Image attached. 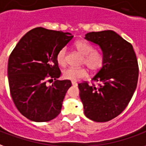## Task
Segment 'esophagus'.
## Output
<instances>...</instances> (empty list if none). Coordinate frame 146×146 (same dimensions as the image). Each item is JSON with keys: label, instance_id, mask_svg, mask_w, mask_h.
Listing matches in <instances>:
<instances>
[{"label": "esophagus", "instance_id": "34e87169", "mask_svg": "<svg viewBox=\"0 0 146 146\" xmlns=\"http://www.w3.org/2000/svg\"><path fill=\"white\" fill-rule=\"evenodd\" d=\"M72 86H78V83L77 82H72Z\"/></svg>", "mask_w": 146, "mask_h": 146}]
</instances>
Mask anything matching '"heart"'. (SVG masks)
<instances>
[{"label": "heart", "instance_id": "1", "mask_svg": "<svg viewBox=\"0 0 146 146\" xmlns=\"http://www.w3.org/2000/svg\"><path fill=\"white\" fill-rule=\"evenodd\" d=\"M74 47L83 57L82 64L92 72H96L102 68L104 64V57L100 51L94 50V48L90 43L85 40H78L74 42ZM66 49L62 48L57 53V63L60 66H64L67 64L66 59ZM87 70L85 68H68L63 71V77L65 79L71 81H78L87 76Z\"/></svg>", "mask_w": 146, "mask_h": 146}]
</instances>
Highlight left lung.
I'll list each match as a JSON object with an SVG mask.
<instances>
[{"label": "left lung", "mask_w": 146, "mask_h": 146, "mask_svg": "<svg viewBox=\"0 0 146 146\" xmlns=\"http://www.w3.org/2000/svg\"><path fill=\"white\" fill-rule=\"evenodd\" d=\"M85 39L100 47L104 64L92 82L78 84L84 113L96 122L117 117L129 104L135 91L139 65L132 45L112 30L92 32Z\"/></svg>", "instance_id": "8db88e82"}]
</instances>
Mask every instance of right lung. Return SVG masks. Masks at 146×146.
Segmentation results:
<instances>
[{"instance_id": "obj_1", "label": "right lung", "mask_w": 146, "mask_h": 146, "mask_svg": "<svg viewBox=\"0 0 146 146\" xmlns=\"http://www.w3.org/2000/svg\"><path fill=\"white\" fill-rule=\"evenodd\" d=\"M73 38L69 33L38 27L17 43L7 64L11 98L17 109L29 120L46 122L61 111L70 80H57L61 72L56 57ZM55 80L52 86L46 81Z\"/></svg>"}]
</instances>
